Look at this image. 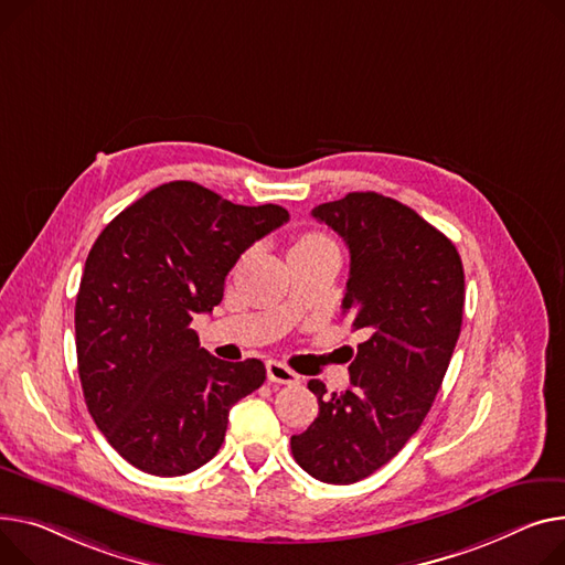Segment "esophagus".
Instances as JSON below:
<instances>
[{
  "instance_id": "34e87169",
  "label": "esophagus",
  "mask_w": 565,
  "mask_h": 565,
  "mask_svg": "<svg viewBox=\"0 0 565 565\" xmlns=\"http://www.w3.org/2000/svg\"><path fill=\"white\" fill-rule=\"evenodd\" d=\"M266 370H268V380L275 382V384H284V386H297L299 384V374L292 372L288 365L279 363V361H268Z\"/></svg>"
}]
</instances>
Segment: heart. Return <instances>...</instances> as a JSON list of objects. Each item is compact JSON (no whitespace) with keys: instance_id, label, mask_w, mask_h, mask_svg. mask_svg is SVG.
<instances>
[{"instance_id":"1","label":"heart","mask_w":565,"mask_h":565,"mask_svg":"<svg viewBox=\"0 0 565 565\" xmlns=\"http://www.w3.org/2000/svg\"><path fill=\"white\" fill-rule=\"evenodd\" d=\"M322 241H327V238L320 236V234H305L292 247H307V245H316V243H322Z\"/></svg>"}]
</instances>
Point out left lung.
Segmentation results:
<instances>
[{
    "instance_id": "obj_1",
    "label": "left lung",
    "mask_w": 565,
    "mask_h": 565,
    "mask_svg": "<svg viewBox=\"0 0 565 565\" xmlns=\"http://www.w3.org/2000/svg\"><path fill=\"white\" fill-rule=\"evenodd\" d=\"M311 215L350 249L343 313L363 331L350 388H309L320 413L290 438L295 461L327 483H354L416 434L443 384L463 322V263L445 234L380 193H350Z\"/></svg>"
}]
</instances>
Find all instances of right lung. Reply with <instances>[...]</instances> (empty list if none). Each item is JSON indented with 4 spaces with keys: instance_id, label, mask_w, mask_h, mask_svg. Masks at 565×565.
Listing matches in <instances>:
<instances>
[{
    "instance_id": "add662e5",
    "label": "right lung",
    "mask_w": 565,
    "mask_h": 565,
    "mask_svg": "<svg viewBox=\"0 0 565 565\" xmlns=\"http://www.w3.org/2000/svg\"><path fill=\"white\" fill-rule=\"evenodd\" d=\"M288 220L193 181H170L113 217L95 241L74 307L90 416L134 468L179 477L211 461L230 408L266 382L258 359L220 361L191 322L222 302L241 254Z\"/></svg>"
}]
</instances>
